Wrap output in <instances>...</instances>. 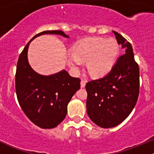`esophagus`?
Returning a JSON list of instances; mask_svg holds the SVG:
<instances>
[{"label":"esophagus","mask_w":154,"mask_h":154,"mask_svg":"<svg viewBox=\"0 0 154 154\" xmlns=\"http://www.w3.org/2000/svg\"><path fill=\"white\" fill-rule=\"evenodd\" d=\"M86 80H82L81 82H80V86H81V88H84L85 86H86Z\"/></svg>","instance_id":"esophagus-1"}]
</instances>
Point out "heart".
<instances>
[{"instance_id":"heart-1","label":"heart","mask_w":154,"mask_h":154,"mask_svg":"<svg viewBox=\"0 0 154 154\" xmlns=\"http://www.w3.org/2000/svg\"><path fill=\"white\" fill-rule=\"evenodd\" d=\"M119 53V45L114 39L85 38L74 46L73 51L68 53V63L77 69L82 65V61H86L90 74L100 77L112 69Z\"/></svg>"}]
</instances>
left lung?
I'll return each mask as SVG.
<instances>
[{"instance_id":"left-lung-1","label":"left lung","mask_w":154,"mask_h":154,"mask_svg":"<svg viewBox=\"0 0 154 154\" xmlns=\"http://www.w3.org/2000/svg\"><path fill=\"white\" fill-rule=\"evenodd\" d=\"M125 54L105 77L88 82L87 114L95 125L110 128L122 123L134 108L139 94V68L133 48L122 35L113 31Z\"/></svg>"}]
</instances>
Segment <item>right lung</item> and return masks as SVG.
Returning <instances> with one entry per match:
<instances>
[{"instance_id":"right-lung-1","label":"right lung","mask_w":154,"mask_h":154,"mask_svg":"<svg viewBox=\"0 0 154 154\" xmlns=\"http://www.w3.org/2000/svg\"><path fill=\"white\" fill-rule=\"evenodd\" d=\"M52 33L68 37L61 30H46L36 34L20 54L15 73V91L19 105L32 123L44 129L56 127L64 120L68 103L80 88V79L71 77L65 70L42 76L29 66V42L38 35Z\"/></svg>"}]
</instances>
